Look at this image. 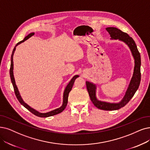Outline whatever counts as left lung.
<instances>
[{"mask_svg":"<svg viewBox=\"0 0 150 150\" xmlns=\"http://www.w3.org/2000/svg\"><path fill=\"white\" fill-rule=\"evenodd\" d=\"M106 29L109 33L111 39H119V40L124 42L129 46L135 60L133 76L132 77L129 87L126 92H125L124 98L119 103H111L99 101L96 97V86L93 83L86 81L87 91L93 105L100 110L112 111L119 110L122 107H124L133 97L137 89L139 88L141 80V58L140 54L137 49L135 41L127 33H124L120 29L114 27L106 28Z\"/></svg>","mask_w":150,"mask_h":150,"instance_id":"8db88e82","label":"left lung"}]
</instances>
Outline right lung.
Masks as SVG:
<instances>
[{
    "label": "right lung",
    "instance_id": "1",
    "mask_svg": "<svg viewBox=\"0 0 150 150\" xmlns=\"http://www.w3.org/2000/svg\"><path fill=\"white\" fill-rule=\"evenodd\" d=\"M34 34V33H30L29 34H28L26 37H25V38L23 40L19 42L18 43H17V44L15 45V47H14V49L13 50L12 52V54H11V64H10V78H11V83H12L13 86V88H14V91L15 93V95L17 98V99L18 100V101H20V103L24 106L25 107L27 110H28L30 112H31L33 114H34V115L37 116L38 117H50V116H54L56 115H58V114L62 112L64 109L65 108L67 107V103H68V95H69V93L70 92V91H71L72 87L73 86L74 82L75 79L77 78V77H79L78 75H76L74 76L73 78L71 79V80L70 81V82H69L68 84L67 85V86L66 87L63 93V105L61 107H59V108H57L56 110H54L53 111H51L50 112H45V113H42V112H39V111L35 110L34 109L32 108L31 107H30L28 105H27L26 103H25L21 97V95L20 94V92L18 91V89L17 88V86L15 83V78H14V76H13V54L15 53V49H16V47L20 44L21 43L25 42V40H26L27 39H28L29 38H31L32 35H33Z\"/></svg>",
    "mask_w": 150,
    "mask_h": 150
}]
</instances>
